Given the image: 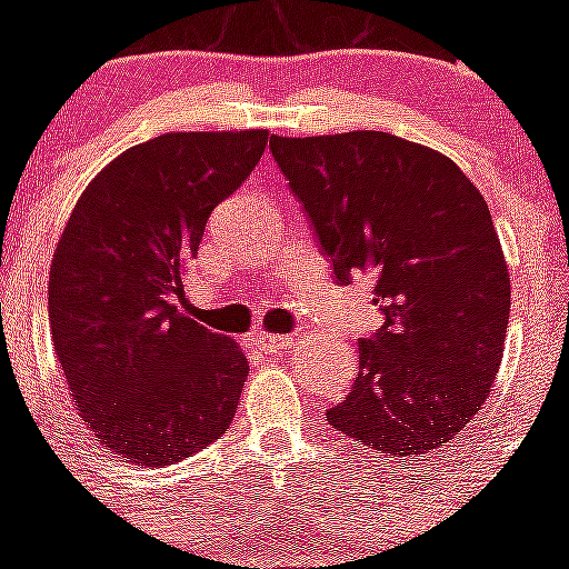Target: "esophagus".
<instances>
[{"label":"esophagus","instance_id":"esophagus-1","mask_svg":"<svg viewBox=\"0 0 569 569\" xmlns=\"http://www.w3.org/2000/svg\"><path fill=\"white\" fill-rule=\"evenodd\" d=\"M250 345H253L256 350H261V353H281V350H290V347H293V339L279 333H256L253 339H250Z\"/></svg>","mask_w":569,"mask_h":569}]
</instances>
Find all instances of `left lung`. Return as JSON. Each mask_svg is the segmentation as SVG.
Masks as SVG:
<instances>
[{"instance_id":"8db88e82","label":"left lung","mask_w":569,"mask_h":569,"mask_svg":"<svg viewBox=\"0 0 569 569\" xmlns=\"http://www.w3.org/2000/svg\"><path fill=\"white\" fill-rule=\"evenodd\" d=\"M339 284L367 273L385 325L325 419L396 456L453 445L499 373L510 273L490 208L447 156L381 130L270 139Z\"/></svg>"}]
</instances>
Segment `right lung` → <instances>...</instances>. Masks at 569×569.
I'll return each instance as SVG.
<instances>
[{"label": "right lung", "mask_w": 569, "mask_h": 569, "mask_svg": "<svg viewBox=\"0 0 569 569\" xmlns=\"http://www.w3.org/2000/svg\"><path fill=\"white\" fill-rule=\"evenodd\" d=\"M268 130L162 133L84 188L53 253L48 316L77 410L144 467L199 453L230 427L248 359L176 308L210 213L253 173Z\"/></svg>", "instance_id": "obj_1"}]
</instances>
